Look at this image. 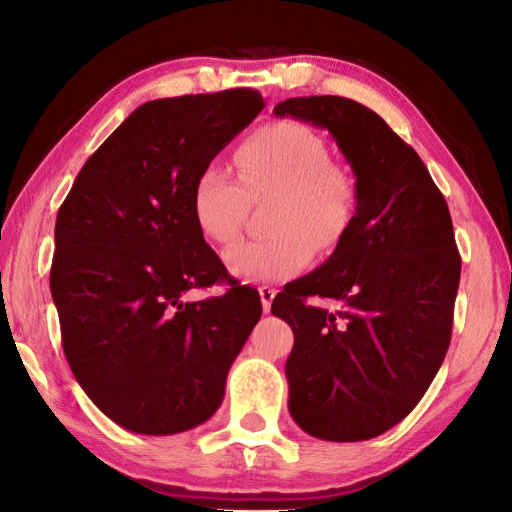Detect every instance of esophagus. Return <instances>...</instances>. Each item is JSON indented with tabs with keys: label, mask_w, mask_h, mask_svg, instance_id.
<instances>
[{
	"label": "esophagus",
	"mask_w": 512,
	"mask_h": 512,
	"mask_svg": "<svg viewBox=\"0 0 512 512\" xmlns=\"http://www.w3.org/2000/svg\"><path fill=\"white\" fill-rule=\"evenodd\" d=\"M275 295H277V290L273 286H259V297H262L264 313H270V304H273Z\"/></svg>",
	"instance_id": "esophagus-1"
}]
</instances>
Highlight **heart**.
I'll use <instances>...</instances> for the list:
<instances>
[{"mask_svg":"<svg viewBox=\"0 0 512 512\" xmlns=\"http://www.w3.org/2000/svg\"><path fill=\"white\" fill-rule=\"evenodd\" d=\"M239 184L210 162L199 170L190 208L197 228L219 244L242 230L246 195L273 193L266 228L273 235L230 246L224 259L244 282H282L310 264L317 250L339 244L357 206V184L328 157L315 130L297 122L266 124L237 148Z\"/></svg>","mask_w":512,"mask_h":512,"instance_id":"heart-1","label":"heart"}]
</instances>
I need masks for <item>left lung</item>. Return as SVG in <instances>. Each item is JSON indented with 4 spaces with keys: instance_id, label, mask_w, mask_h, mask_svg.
<instances>
[{
    "instance_id": "8db88e82",
    "label": "left lung",
    "mask_w": 512,
    "mask_h": 512,
    "mask_svg": "<svg viewBox=\"0 0 512 512\" xmlns=\"http://www.w3.org/2000/svg\"><path fill=\"white\" fill-rule=\"evenodd\" d=\"M273 113L326 128L357 177L355 215L335 253L286 284L270 310L295 333L286 377L299 428L362 442L402 422L444 362L462 273L453 219L413 146L375 110L322 95L286 99Z\"/></svg>"
}]
</instances>
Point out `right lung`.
I'll use <instances>...</instances> for the list:
<instances>
[{
    "instance_id": "add662e5",
    "label": "right lung",
    "mask_w": 512,
    "mask_h": 512,
    "mask_svg": "<svg viewBox=\"0 0 512 512\" xmlns=\"http://www.w3.org/2000/svg\"><path fill=\"white\" fill-rule=\"evenodd\" d=\"M257 90L166 97L133 110L59 206L50 293L79 386L115 424L175 435L215 413L262 317L197 228L199 170L262 113ZM226 281L222 298L184 303Z\"/></svg>"
}]
</instances>
